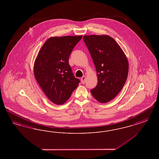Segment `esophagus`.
<instances>
[{
	"instance_id": "obj_1",
	"label": "esophagus",
	"mask_w": 159,
	"mask_h": 159,
	"mask_svg": "<svg viewBox=\"0 0 159 159\" xmlns=\"http://www.w3.org/2000/svg\"><path fill=\"white\" fill-rule=\"evenodd\" d=\"M85 80H86V76H83L82 78H81V82L82 84H84L85 83Z\"/></svg>"
}]
</instances>
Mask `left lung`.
<instances>
[{
    "label": "left lung",
    "instance_id": "8db88e82",
    "mask_svg": "<svg viewBox=\"0 0 159 159\" xmlns=\"http://www.w3.org/2000/svg\"><path fill=\"white\" fill-rule=\"evenodd\" d=\"M83 39L97 72L98 84L91 93L99 102H108L117 96L126 81L127 57L115 40L108 35H86Z\"/></svg>",
    "mask_w": 159,
    "mask_h": 159
}]
</instances>
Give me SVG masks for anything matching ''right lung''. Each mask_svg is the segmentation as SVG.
<instances>
[{
    "mask_svg": "<svg viewBox=\"0 0 159 159\" xmlns=\"http://www.w3.org/2000/svg\"><path fill=\"white\" fill-rule=\"evenodd\" d=\"M82 36L49 38L42 46L34 64V75L48 99L64 104L80 83L68 63L70 55Z\"/></svg>",
    "mask_w": 159,
    "mask_h": 159,
    "instance_id": "1",
    "label": "right lung"
}]
</instances>
